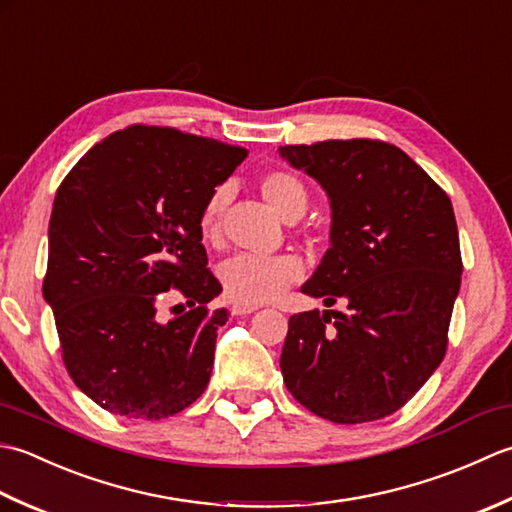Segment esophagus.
Returning a JSON list of instances; mask_svg holds the SVG:
<instances>
[{
    "label": "esophagus",
    "instance_id": "esophagus-1",
    "mask_svg": "<svg viewBox=\"0 0 512 512\" xmlns=\"http://www.w3.org/2000/svg\"><path fill=\"white\" fill-rule=\"evenodd\" d=\"M256 307H249V305H232V316H247V314H254Z\"/></svg>",
    "mask_w": 512,
    "mask_h": 512
}]
</instances>
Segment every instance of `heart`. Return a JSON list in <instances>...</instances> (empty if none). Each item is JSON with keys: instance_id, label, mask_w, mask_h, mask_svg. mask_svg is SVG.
Segmentation results:
<instances>
[{"instance_id": "b5f03b06", "label": "heart", "mask_w": 512, "mask_h": 512, "mask_svg": "<svg viewBox=\"0 0 512 512\" xmlns=\"http://www.w3.org/2000/svg\"><path fill=\"white\" fill-rule=\"evenodd\" d=\"M260 194L267 205L283 221L294 223L307 210V187L294 172L274 170L260 179ZM227 187H216L207 198L201 216H198V232L205 245L221 243L223 214L227 207ZM302 276V263L296 256H249L238 254L229 258L221 267V283L225 296L238 305H263L278 298L283 291L298 283Z\"/></svg>"}]
</instances>
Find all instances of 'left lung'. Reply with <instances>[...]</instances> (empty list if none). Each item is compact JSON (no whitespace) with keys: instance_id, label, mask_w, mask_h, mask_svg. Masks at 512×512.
Returning <instances> with one entry per match:
<instances>
[{"instance_id":"8db88e82","label":"left lung","mask_w":512,"mask_h":512,"mask_svg":"<svg viewBox=\"0 0 512 512\" xmlns=\"http://www.w3.org/2000/svg\"><path fill=\"white\" fill-rule=\"evenodd\" d=\"M331 203V247L302 294L344 311L289 318V393L336 424L387 417L444 360L462 283L451 198L409 154L373 139L283 145Z\"/></svg>"}]
</instances>
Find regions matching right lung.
Returning <instances> with one entry per match:
<instances>
[{"instance_id": "obj_1", "label": "right lung", "mask_w": 512, "mask_h": 512, "mask_svg": "<svg viewBox=\"0 0 512 512\" xmlns=\"http://www.w3.org/2000/svg\"><path fill=\"white\" fill-rule=\"evenodd\" d=\"M245 148L174 128L130 125L81 156L61 181L48 227L44 298L61 356L101 409L161 420L201 398L212 375L207 269L198 216ZM183 297L165 321V299Z\"/></svg>"}]
</instances>
